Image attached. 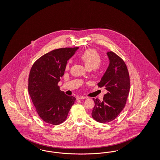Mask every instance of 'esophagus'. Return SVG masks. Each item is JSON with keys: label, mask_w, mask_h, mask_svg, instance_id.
<instances>
[{"label": "esophagus", "mask_w": 160, "mask_h": 160, "mask_svg": "<svg viewBox=\"0 0 160 160\" xmlns=\"http://www.w3.org/2000/svg\"><path fill=\"white\" fill-rule=\"evenodd\" d=\"M84 98H86V97H83V96H78V97H76V99H77V100L84 99Z\"/></svg>", "instance_id": "esophagus-1"}]
</instances>
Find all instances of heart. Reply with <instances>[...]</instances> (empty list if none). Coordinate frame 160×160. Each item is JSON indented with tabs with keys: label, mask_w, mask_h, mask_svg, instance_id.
Wrapping results in <instances>:
<instances>
[{
	"label": "heart",
	"mask_w": 160,
	"mask_h": 160,
	"mask_svg": "<svg viewBox=\"0 0 160 160\" xmlns=\"http://www.w3.org/2000/svg\"><path fill=\"white\" fill-rule=\"evenodd\" d=\"M80 59L84 63L85 67L88 70H97L99 68L102 59L100 55L97 50L92 48H88L85 50L80 56ZM69 68V63L66 65V68Z\"/></svg>",
	"instance_id": "b5f03b06"
}]
</instances>
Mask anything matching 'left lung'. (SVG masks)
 <instances>
[{
	"mask_svg": "<svg viewBox=\"0 0 160 160\" xmlns=\"http://www.w3.org/2000/svg\"><path fill=\"white\" fill-rule=\"evenodd\" d=\"M110 63L106 72L98 83L99 87H104L107 93L103 101L93 98L95 106L92 117L101 123L114 120L126 106L130 88V76L126 63L112 52L107 53Z\"/></svg>",
	"mask_w": 160,
	"mask_h": 160,
	"instance_id": "1",
	"label": "left lung"
}]
</instances>
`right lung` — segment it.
<instances>
[{"instance_id":"add662e5","label":"right lung","mask_w":160,"mask_h":160,"mask_svg":"<svg viewBox=\"0 0 160 160\" xmlns=\"http://www.w3.org/2000/svg\"><path fill=\"white\" fill-rule=\"evenodd\" d=\"M78 48H58L38 58L30 69L28 90L36 110L46 122L58 125L66 120L76 98L60 90L58 82L66 65Z\"/></svg>"}]
</instances>
